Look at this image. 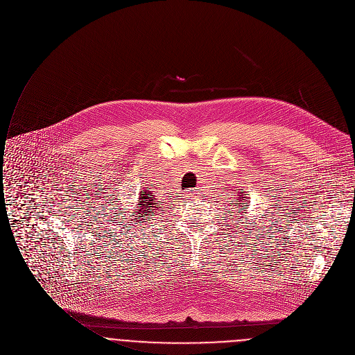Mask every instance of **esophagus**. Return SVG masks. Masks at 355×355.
I'll return each instance as SVG.
<instances>
[{
  "label": "esophagus",
  "instance_id": "1",
  "mask_svg": "<svg viewBox=\"0 0 355 355\" xmlns=\"http://www.w3.org/2000/svg\"><path fill=\"white\" fill-rule=\"evenodd\" d=\"M197 194V190H187L186 193H184V197L186 198H191V197H194Z\"/></svg>",
  "mask_w": 355,
  "mask_h": 355
}]
</instances>
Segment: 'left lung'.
Returning a JSON list of instances; mask_svg holds the SVG:
<instances>
[{
    "instance_id": "8db88e82",
    "label": "left lung",
    "mask_w": 355,
    "mask_h": 355,
    "mask_svg": "<svg viewBox=\"0 0 355 355\" xmlns=\"http://www.w3.org/2000/svg\"><path fill=\"white\" fill-rule=\"evenodd\" d=\"M249 201L246 200V194L245 193H238V197H236V214L238 215H243V214H246V211H248V208H249V204H248ZM234 209V208H233ZM234 214V212H233Z\"/></svg>"
}]
</instances>
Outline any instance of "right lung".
<instances>
[{
  "mask_svg": "<svg viewBox=\"0 0 355 355\" xmlns=\"http://www.w3.org/2000/svg\"><path fill=\"white\" fill-rule=\"evenodd\" d=\"M162 202L157 201L153 196V193L148 190V189H141V191L139 193V198H137V202H136V211L133 212H129L130 215H121V218L119 219H123L121 220V223H126V226H133L135 229H140L148 223V218L151 216H155V214L158 211H161L162 207Z\"/></svg>",
  "mask_w": 355,
  "mask_h": 355,
  "instance_id": "obj_1",
  "label": "right lung"
}]
</instances>
